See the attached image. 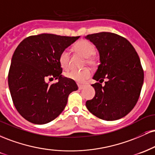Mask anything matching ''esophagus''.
<instances>
[{
    "mask_svg": "<svg viewBox=\"0 0 155 155\" xmlns=\"http://www.w3.org/2000/svg\"><path fill=\"white\" fill-rule=\"evenodd\" d=\"M84 85H81V84H78V87H79V90H82V89L84 87Z\"/></svg>",
    "mask_w": 155,
    "mask_h": 155,
    "instance_id": "1",
    "label": "esophagus"
}]
</instances>
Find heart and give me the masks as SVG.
Segmentation results:
<instances>
[{
  "instance_id": "heart-1",
  "label": "heart",
  "mask_w": 155,
  "mask_h": 155,
  "mask_svg": "<svg viewBox=\"0 0 155 155\" xmlns=\"http://www.w3.org/2000/svg\"><path fill=\"white\" fill-rule=\"evenodd\" d=\"M74 49L83 55L84 58H87V63L90 65H94L95 63L93 58H88L94 53L95 47L92 44L87 40H80L74 46ZM60 63L64 69H68L69 68V60L70 54L68 49H65L61 52L59 58ZM92 72L89 68H84L82 70H75L73 69L70 71L66 73V76L68 79L74 80L78 83H84L91 76Z\"/></svg>"
}]
</instances>
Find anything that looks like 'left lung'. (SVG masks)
Listing matches in <instances>:
<instances>
[{
    "label": "left lung",
    "mask_w": 155,
    "mask_h": 155,
    "mask_svg": "<svg viewBox=\"0 0 155 155\" xmlns=\"http://www.w3.org/2000/svg\"><path fill=\"white\" fill-rule=\"evenodd\" d=\"M100 55V65L92 84L95 95L86 102L87 109L106 121L117 120L130 113L139 98L143 71L136 49L124 37L109 32L87 35ZM106 79L105 85L100 84Z\"/></svg>",
    "instance_id": "1"
}]
</instances>
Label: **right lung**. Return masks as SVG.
I'll use <instances>...</instances> for the list:
<instances>
[{
  "label": "right lung",
  "instance_id": "1",
  "mask_svg": "<svg viewBox=\"0 0 155 155\" xmlns=\"http://www.w3.org/2000/svg\"><path fill=\"white\" fill-rule=\"evenodd\" d=\"M79 36L42 33L25 38L12 58L8 83L14 105L28 122L47 124L61 114L69 94L78 90L74 80L62 76L61 52ZM55 78L58 83L46 81Z\"/></svg>",
  "mask_w": 155,
  "mask_h": 155
}]
</instances>
